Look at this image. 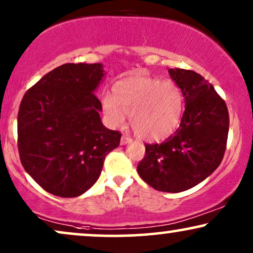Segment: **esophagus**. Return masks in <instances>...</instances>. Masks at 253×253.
<instances>
[{
  "label": "esophagus",
  "instance_id": "esophagus-1",
  "mask_svg": "<svg viewBox=\"0 0 253 253\" xmlns=\"http://www.w3.org/2000/svg\"><path fill=\"white\" fill-rule=\"evenodd\" d=\"M132 142V139H130L129 136H127V135H123V137H121V141H120V143L121 145H127V143H130Z\"/></svg>",
  "mask_w": 253,
  "mask_h": 253
}]
</instances>
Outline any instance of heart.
I'll use <instances>...</instances> for the list:
<instances>
[{
  "label": "heart",
  "mask_w": 253,
  "mask_h": 253,
  "mask_svg": "<svg viewBox=\"0 0 253 253\" xmlns=\"http://www.w3.org/2000/svg\"><path fill=\"white\" fill-rule=\"evenodd\" d=\"M103 108L113 126H123L128 116L135 135L153 141L170 135L180 124L183 95L170 79L129 77L114 85L113 95L103 99Z\"/></svg>",
  "instance_id": "obj_1"
}]
</instances>
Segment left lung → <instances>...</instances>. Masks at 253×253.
<instances>
[{
  "instance_id": "1",
  "label": "left lung",
  "mask_w": 253,
  "mask_h": 253,
  "mask_svg": "<svg viewBox=\"0 0 253 253\" xmlns=\"http://www.w3.org/2000/svg\"><path fill=\"white\" fill-rule=\"evenodd\" d=\"M181 88L185 110L180 127L162 143H145L140 177L165 193H180L202 182L222 162L229 133L225 101L211 84L191 70L169 69Z\"/></svg>"
}]
</instances>
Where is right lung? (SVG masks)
<instances>
[{
    "mask_svg": "<svg viewBox=\"0 0 253 253\" xmlns=\"http://www.w3.org/2000/svg\"><path fill=\"white\" fill-rule=\"evenodd\" d=\"M103 65H60L25 92L17 117V146L25 171L47 193L77 197L98 180L121 133L104 126L94 91Z\"/></svg>",
    "mask_w": 253,
    "mask_h": 253,
    "instance_id": "obj_1",
    "label": "right lung"
}]
</instances>
